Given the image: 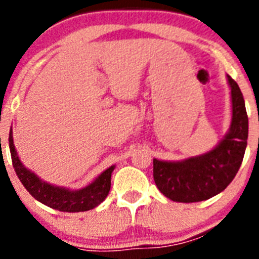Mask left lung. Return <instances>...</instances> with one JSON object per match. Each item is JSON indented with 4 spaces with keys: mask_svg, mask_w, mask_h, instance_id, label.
<instances>
[{
    "mask_svg": "<svg viewBox=\"0 0 259 259\" xmlns=\"http://www.w3.org/2000/svg\"><path fill=\"white\" fill-rule=\"evenodd\" d=\"M232 118L230 130L210 152L182 161L153 159L157 188L175 202H198L227 188L241 166L248 144V115L239 85L227 75Z\"/></svg>",
    "mask_w": 259,
    "mask_h": 259,
    "instance_id": "obj_1",
    "label": "left lung"
}]
</instances>
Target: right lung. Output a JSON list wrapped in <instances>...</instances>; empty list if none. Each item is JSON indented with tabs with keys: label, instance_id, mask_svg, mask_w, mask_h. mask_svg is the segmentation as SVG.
Instances as JSON below:
<instances>
[{
	"label": "right lung",
	"instance_id": "right-lung-1",
	"mask_svg": "<svg viewBox=\"0 0 259 259\" xmlns=\"http://www.w3.org/2000/svg\"><path fill=\"white\" fill-rule=\"evenodd\" d=\"M9 146H10L14 170L22 184L24 185V188L31 193L32 197L52 209L66 212L87 211L98 206L109 194L110 185H111V172L115 166H110L84 188L74 191L65 187L49 184L40 179L35 172L24 167L18 157L17 149L14 145L11 128L9 134Z\"/></svg>",
	"mask_w": 259,
	"mask_h": 259
}]
</instances>
